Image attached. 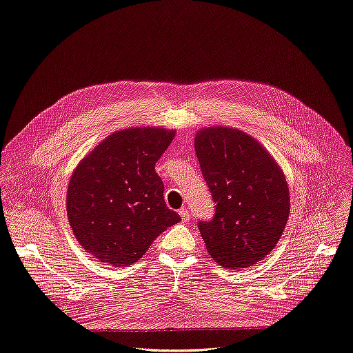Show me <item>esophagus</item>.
I'll return each mask as SVG.
<instances>
[{
	"label": "esophagus",
	"mask_w": 353,
	"mask_h": 353,
	"mask_svg": "<svg viewBox=\"0 0 353 353\" xmlns=\"http://www.w3.org/2000/svg\"><path fill=\"white\" fill-rule=\"evenodd\" d=\"M179 215H181V218H182V221H188L190 218H191L190 211H188L187 208H182V210L179 211Z\"/></svg>",
	"instance_id": "esophagus-1"
}]
</instances>
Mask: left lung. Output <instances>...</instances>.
<instances>
[{"label":"left lung","mask_w":353,"mask_h":353,"mask_svg":"<svg viewBox=\"0 0 353 353\" xmlns=\"http://www.w3.org/2000/svg\"><path fill=\"white\" fill-rule=\"evenodd\" d=\"M195 154L216 204L212 220L198 223L210 256L227 268L256 264L288 224L290 195L283 171L260 142L232 128L196 132Z\"/></svg>","instance_id":"8db88e82"}]
</instances>
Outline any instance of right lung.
Instances as JSON below:
<instances>
[{
    "mask_svg": "<svg viewBox=\"0 0 353 353\" xmlns=\"http://www.w3.org/2000/svg\"><path fill=\"white\" fill-rule=\"evenodd\" d=\"M175 130L129 128L113 132L83 159L67 188L74 237L102 263L138 261L181 216L166 207L155 163Z\"/></svg>",
    "mask_w": 353,
    "mask_h": 353,
    "instance_id": "1",
    "label": "right lung"
}]
</instances>
